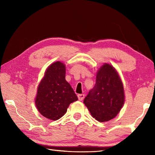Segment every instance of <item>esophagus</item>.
I'll list each match as a JSON object with an SVG mask.
<instances>
[{
  "label": "esophagus",
  "instance_id": "esophagus-1",
  "mask_svg": "<svg viewBox=\"0 0 155 155\" xmlns=\"http://www.w3.org/2000/svg\"><path fill=\"white\" fill-rule=\"evenodd\" d=\"M84 98H85V95L84 94H78V98L79 101H83Z\"/></svg>",
  "mask_w": 155,
  "mask_h": 155
}]
</instances>
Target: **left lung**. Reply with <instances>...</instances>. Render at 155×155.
<instances>
[{
	"mask_svg": "<svg viewBox=\"0 0 155 155\" xmlns=\"http://www.w3.org/2000/svg\"><path fill=\"white\" fill-rule=\"evenodd\" d=\"M125 101L124 86L120 75L107 63L96 73V84L84 99L91 116L100 122L114 119L119 114Z\"/></svg>",
	"mask_w": 155,
	"mask_h": 155,
	"instance_id": "1",
	"label": "left lung"
}]
</instances>
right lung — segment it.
<instances>
[{
  "mask_svg": "<svg viewBox=\"0 0 155 155\" xmlns=\"http://www.w3.org/2000/svg\"><path fill=\"white\" fill-rule=\"evenodd\" d=\"M78 100L71 85L65 80V65L61 61L46 68L38 85L35 104L38 111L49 120H59L67 111L70 104Z\"/></svg>",
  "mask_w": 155,
  "mask_h": 155,
  "instance_id": "add662e5",
  "label": "right lung"
}]
</instances>
